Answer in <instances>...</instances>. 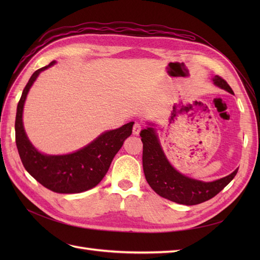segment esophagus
<instances>
[{
	"instance_id": "34e87169",
	"label": "esophagus",
	"mask_w": 260,
	"mask_h": 260,
	"mask_svg": "<svg viewBox=\"0 0 260 260\" xmlns=\"http://www.w3.org/2000/svg\"><path fill=\"white\" fill-rule=\"evenodd\" d=\"M141 129H142V124L139 123V122H136L135 124H133V128H132V133L133 135H139Z\"/></svg>"
}]
</instances>
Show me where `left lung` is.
Listing matches in <instances>:
<instances>
[{
    "label": "left lung",
    "mask_w": 260,
    "mask_h": 260,
    "mask_svg": "<svg viewBox=\"0 0 260 260\" xmlns=\"http://www.w3.org/2000/svg\"><path fill=\"white\" fill-rule=\"evenodd\" d=\"M214 83L229 93L233 90L220 76L214 78ZM143 143V170L145 179L153 190L164 199L182 205H198L216 196L229 184L238 174L235 169L231 175L212 182H202L181 175L165 156L153 128H146L140 133Z\"/></svg>",
    "instance_id": "obj_1"
}]
</instances>
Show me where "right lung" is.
I'll list each match as a JSON object with an SVG mask.
<instances>
[{
    "label": "right lung",
    "mask_w": 260,
    "mask_h": 260,
    "mask_svg": "<svg viewBox=\"0 0 260 260\" xmlns=\"http://www.w3.org/2000/svg\"><path fill=\"white\" fill-rule=\"evenodd\" d=\"M38 69L22 91L15 120V138L23 167L39 183L56 193H80L98 185L121 148L124 140L131 136L133 122L107 131L80 151L68 155L51 156L39 153L29 142L23 130L22 109L30 86L41 72L52 66Z\"/></svg>",
    "instance_id": "add662e5"
}]
</instances>
